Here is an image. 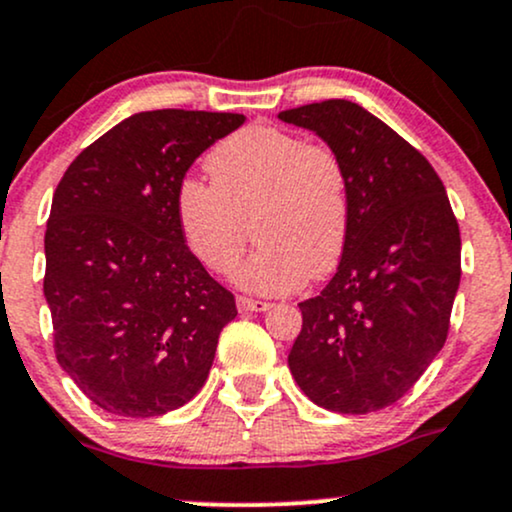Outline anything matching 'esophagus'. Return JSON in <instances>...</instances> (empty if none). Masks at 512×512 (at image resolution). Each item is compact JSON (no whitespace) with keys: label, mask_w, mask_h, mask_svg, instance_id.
Listing matches in <instances>:
<instances>
[{"label":"esophagus","mask_w":512,"mask_h":512,"mask_svg":"<svg viewBox=\"0 0 512 512\" xmlns=\"http://www.w3.org/2000/svg\"><path fill=\"white\" fill-rule=\"evenodd\" d=\"M236 305H238L240 313H248V310H250V313H264V310L272 308V303L257 301V298H248V296H238Z\"/></svg>","instance_id":"34e87169"}]
</instances>
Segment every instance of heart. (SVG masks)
Returning a JSON list of instances; mask_svg holds the SVG:
<instances>
[{
	"mask_svg": "<svg viewBox=\"0 0 512 512\" xmlns=\"http://www.w3.org/2000/svg\"><path fill=\"white\" fill-rule=\"evenodd\" d=\"M211 182L185 180L175 219L187 250L209 272L228 274L252 236L260 240L236 279L260 293H289L342 260L351 223L349 175L332 146L252 125L207 154Z\"/></svg>",
	"mask_w": 512,
	"mask_h": 512,
	"instance_id": "heart-1",
	"label": "heart"
}]
</instances>
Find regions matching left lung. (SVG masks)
<instances>
[{"mask_svg":"<svg viewBox=\"0 0 512 512\" xmlns=\"http://www.w3.org/2000/svg\"><path fill=\"white\" fill-rule=\"evenodd\" d=\"M313 129L349 175L351 223L337 274L298 303L289 368L317 407L370 414L395 404L443 349L460 286V226L419 149L351 101L281 110Z\"/></svg>","mask_w":512,"mask_h":512,"instance_id":"1","label":"left lung"}]
</instances>
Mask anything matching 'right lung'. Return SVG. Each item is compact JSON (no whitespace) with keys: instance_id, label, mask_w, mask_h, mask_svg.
Here are the masks:
<instances>
[{"instance_id":"1","label":"right lung","mask_w":512,"mask_h":512,"mask_svg":"<svg viewBox=\"0 0 512 512\" xmlns=\"http://www.w3.org/2000/svg\"><path fill=\"white\" fill-rule=\"evenodd\" d=\"M243 122L137 113L86 146L57 185L43 279L55 356L110 414L149 419L190 402L238 315L233 293L187 250L175 195L195 158Z\"/></svg>"}]
</instances>
